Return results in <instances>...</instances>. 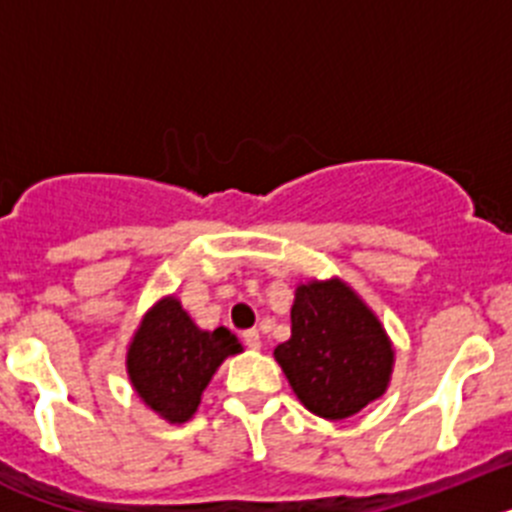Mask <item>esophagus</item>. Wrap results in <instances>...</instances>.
Masks as SVG:
<instances>
[{"mask_svg":"<svg viewBox=\"0 0 512 512\" xmlns=\"http://www.w3.org/2000/svg\"><path fill=\"white\" fill-rule=\"evenodd\" d=\"M243 343H246L251 351H259L261 343H264V341H261L259 330H246V333H243Z\"/></svg>","mask_w":512,"mask_h":512,"instance_id":"esophagus-1","label":"esophagus"}]
</instances>
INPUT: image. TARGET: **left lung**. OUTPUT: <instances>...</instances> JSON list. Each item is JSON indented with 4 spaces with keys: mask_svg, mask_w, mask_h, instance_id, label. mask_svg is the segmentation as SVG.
<instances>
[{
    "mask_svg": "<svg viewBox=\"0 0 512 512\" xmlns=\"http://www.w3.org/2000/svg\"><path fill=\"white\" fill-rule=\"evenodd\" d=\"M274 359L310 413L343 420L387 392L395 346L351 284L310 279L297 284L292 336L274 348Z\"/></svg>",
    "mask_w": 512,
    "mask_h": 512,
    "instance_id": "1",
    "label": "left lung"
}]
</instances>
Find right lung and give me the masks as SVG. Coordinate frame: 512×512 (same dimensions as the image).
Listing matches in <instances>:
<instances>
[{
    "label": "right lung",
    "mask_w": 512,
    "mask_h": 512,
    "mask_svg": "<svg viewBox=\"0 0 512 512\" xmlns=\"http://www.w3.org/2000/svg\"><path fill=\"white\" fill-rule=\"evenodd\" d=\"M228 328L202 330L174 295L161 297L140 318L125 354L135 395L166 423L194 418L202 392L228 356L241 354Z\"/></svg>",
    "instance_id": "right-lung-1"
}]
</instances>
